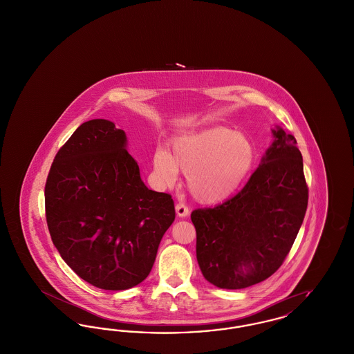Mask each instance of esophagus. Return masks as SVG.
I'll list each match as a JSON object with an SVG mask.
<instances>
[{
  "mask_svg": "<svg viewBox=\"0 0 354 354\" xmlns=\"http://www.w3.org/2000/svg\"><path fill=\"white\" fill-rule=\"evenodd\" d=\"M175 209H176V215L179 216V218H185V216H188L189 215V208L183 204V203H178L176 205H175Z\"/></svg>",
  "mask_w": 354,
  "mask_h": 354,
  "instance_id": "esophagus-1",
  "label": "esophagus"
}]
</instances>
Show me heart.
Here are the masks:
<instances>
[{
  "mask_svg": "<svg viewBox=\"0 0 354 354\" xmlns=\"http://www.w3.org/2000/svg\"><path fill=\"white\" fill-rule=\"evenodd\" d=\"M256 158L252 140L231 129L215 126L176 138L172 155L165 149L153 153V171L171 185L179 169L187 172L192 196L205 204L224 202L248 179Z\"/></svg>",
  "mask_w": 354,
  "mask_h": 354,
  "instance_id": "1",
  "label": "heart"
}]
</instances>
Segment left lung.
<instances>
[{"label": "left lung", "instance_id": "1", "mask_svg": "<svg viewBox=\"0 0 354 354\" xmlns=\"http://www.w3.org/2000/svg\"><path fill=\"white\" fill-rule=\"evenodd\" d=\"M273 142L244 188L214 208L195 209L196 259L221 289L264 281L283 264L303 224L308 187L296 139L276 126Z\"/></svg>", "mask_w": 354, "mask_h": 354}]
</instances>
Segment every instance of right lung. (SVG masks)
<instances>
[{
	"label": "right lung",
	"mask_w": 354,
	"mask_h": 354,
	"mask_svg": "<svg viewBox=\"0 0 354 354\" xmlns=\"http://www.w3.org/2000/svg\"><path fill=\"white\" fill-rule=\"evenodd\" d=\"M45 209L65 263L107 290L133 288L149 276L175 220L171 195L146 187L126 133L106 119L82 123L57 152Z\"/></svg>",
	"instance_id": "right-lung-1"
}]
</instances>
